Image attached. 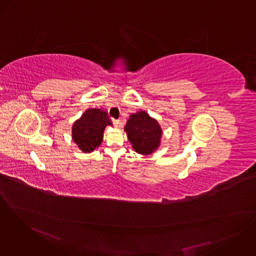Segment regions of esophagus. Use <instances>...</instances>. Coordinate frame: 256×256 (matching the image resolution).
<instances>
[{"instance_id": "1", "label": "esophagus", "mask_w": 256, "mask_h": 256, "mask_svg": "<svg viewBox=\"0 0 256 256\" xmlns=\"http://www.w3.org/2000/svg\"><path fill=\"white\" fill-rule=\"evenodd\" d=\"M112 122H113V124H114L115 127H119V125H120V120H119V119H114V118H112Z\"/></svg>"}]
</instances>
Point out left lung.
Wrapping results in <instances>:
<instances>
[{
  "label": "left lung",
  "instance_id": "obj_1",
  "mask_svg": "<svg viewBox=\"0 0 256 256\" xmlns=\"http://www.w3.org/2000/svg\"><path fill=\"white\" fill-rule=\"evenodd\" d=\"M124 131L132 148L138 154L148 156L160 146L162 130L158 120L150 117L146 111L132 113L126 123Z\"/></svg>",
  "mask_w": 256,
  "mask_h": 256
}]
</instances>
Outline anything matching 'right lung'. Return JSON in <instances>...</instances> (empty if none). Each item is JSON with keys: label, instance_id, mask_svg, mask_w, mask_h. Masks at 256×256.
<instances>
[{"label": "right lung", "instance_id": "1", "mask_svg": "<svg viewBox=\"0 0 256 256\" xmlns=\"http://www.w3.org/2000/svg\"><path fill=\"white\" fill-rule=\"evenodd\" d=\"M112 126V122L106 110L90 108L74 122L72 139L78 148L90 154L100 146L104 140V132L106 126Z\"/></svg>", "mask_w": 256, "mask_h": 256}]
</instances>
